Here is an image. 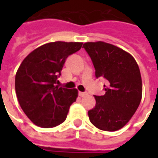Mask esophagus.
I'll list each match as a JSON object with an SVG mask.
<instances>
[{
	"label": "esophagus",
	"instance_id": "esophagus-1",
	"mask_svg": "<svg viewBox=\"0 0 158 158\" xmlns=\"http://www.w3.org/2000/svg\"><path fill=\"white\" fill-rule=\"evenodd\" d=\"M88 94L86 92H79V96H80V97H84V96H87Z\"/></svg>",
	"mask_w": 158,
	"mask_h": 158
}]
</instances>
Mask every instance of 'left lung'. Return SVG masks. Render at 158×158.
<instances>
[{"label":"left lung","instance_id":"8db88e82","mask_svg":"<svg viewBox=\"0 0 158 158\" xmlns=\"http://www.w3.org/2000/svg\"><path fill=\"white\" fill-rule=\"evenodd\" d=\"M85 49L96 69V77L107 80L105 95L95 96L96 104L88 112L93 125L104 131L122 129L131 119L142 97V81L137 62L116 45L86 42Z\"/></svg>","mask_w":158,"mask_h":158}]
</instances>
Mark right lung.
I'll list each match as a JSON object with an SVG mask.
<instances>
[{
	"mask_svg": "<svg viewBox=\"0 0 158 158\" xmlns=\"http://www.w3.org/2000/svg\"><path fill=\"white\" fill-rule=\"evenodd\" d=\"M82 42H50L23 59L15 77L19 105L33 123L53 128L65 121L78 97L77 89L56 85L67 57L82 47Z\"/></svg>",
	"mask_w": 158,
	"mask_h": 158,
	"instance_id": "obj_1",
	"label": "right lung"
}]
</instances>
